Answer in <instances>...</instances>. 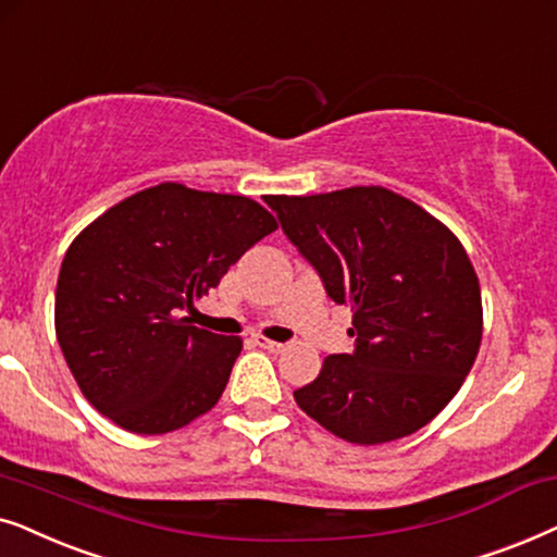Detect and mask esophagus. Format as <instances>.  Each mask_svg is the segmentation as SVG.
Masks as SVG:
<instances>
[{"label": "esophagus", "instance_id": "34e87169", "mask_svg": "<svg viewBox=\"0 0 557 557\" xmlns=\"http://www.w3.org/2000/svg\"><path fill=\"white\" fill-rule=\"evenodd\" d=\"M251 341H255L259 348H264V351H272V354L283 351V348H285L283 344H277V341H270V338H264V336H251Z\"/></svg>", "mask_w": 557, "mask_h": 557}]
</instances>
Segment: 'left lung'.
Here are the masks:
<instances>
[{"instance_id": "1", "label": "left lung", "mask_w": 557, "mask_h": 557, "mask_svg": "<svg viewBox=\"0 0 557 557\" xmlns=\"http://www.w3.org/2000/svg\"><path fill=\"white\" fill-rule=\"evenodd\" d=\"M267 206L329 298L351 308V354H331L295 403L348 443L414 433L446 407L481 344V287L461 242L380 185Z\"/></svg>"}]
</instances>
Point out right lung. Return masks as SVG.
Segmentation results:
<instances>
[{"label":"right lung","instance_id":"1","mask_svg":"<svg viewBox=\"0 0 557 557\" xmlns=\"http://www.w3.org/2000/svg\"><path fill=\"white\" fill-rule=\"evenodd\" d=\"M257 201L162 183L111 206L65 251L55 336L81 392L119 428L162 435L219 403L239 336L185 318L272 234Z\"/></svg>","mask_w":557,"mask_h":557}]
</instances>
